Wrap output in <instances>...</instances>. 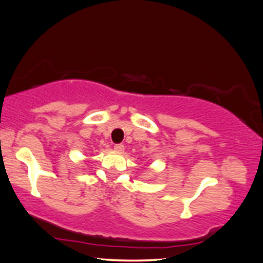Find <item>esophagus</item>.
I'll use <instances>...</instances> for the list:
<instances>
[{
  "mask_svg": "<svg viewBox=\"0 0 263 263\" xmlns=\"http://www.w3.org/2000/svg\"><path fill=\"white\" fill-rule=\"evenodd\" d=\"M124 149H125V146L123 145V144H116V145H114V150H116L117 153H123Z\"/></svg>",
  "mask_w": 263,
  "mask_h": 263,
  "instance_id": "34e87169",
  "label": "esophagus"
}]
</instances>
